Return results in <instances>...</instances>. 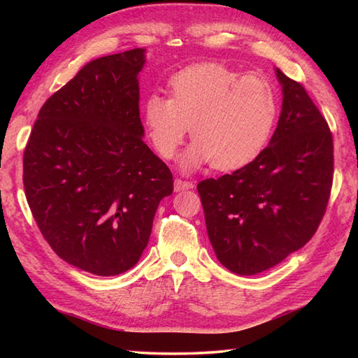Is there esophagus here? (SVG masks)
<instances>
[{"mask_svg": "<svg viewBox=\"0 0 358 358\" xmlns=\"http://www.w3.org/2000/svg\"><path fill=\"white\" fill-rule=\"evenodd\" d=\"M194 183L192 181H187V180H181V178H175L173 181V189L175 191H183V189H192Z\"/></svg>", "mask_w": 358, "mask_h": 358, "instance_id": "esophagus-1", "label": "esophagus"}]
</instances>
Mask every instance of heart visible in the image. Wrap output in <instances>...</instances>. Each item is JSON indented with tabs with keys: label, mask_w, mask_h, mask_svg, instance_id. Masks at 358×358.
I'll use <instances>...</instances> for the list:
<instances>
[{
	"label": "heart",
	"mask_w": 358,
	"mask_h": 358,
	"mask_svg": "<svg viewBox=\"0 0 358 358\" xmlns=\"http://www.w3.org/2000/svg\"><path fill=\"white\" fill-rule=\"evenodd\" d=\"M169 90L171 99L151 94L145 101V128L156 153L172 159L191 126L194 142L181 159L186 172L207 162L220 171L250 164L273 132L278 98L265 76L196 64L177 72Z\"/></svg>",
	"instance_id": "obj_1"
}]
</instances>
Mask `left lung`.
<instances>
[{
  "label": "left lung",
  "mask_w": 358,
  "mask_h": 358,
  "mask_svg": "<svg viewBox=\"0 0 358 358\" xmlns=\"http://www.w3.org/2000/svg\"><path fill=\"white\" fill-rule=\"evenodd\" d=\"M282 107L268 147L234 173L197 185L210 243L232 273L282 262L316 234L333 183V138L303 85L276 69Z\"/></svg>",
  "instance_id": "left-lung-1"
}]
</instances>
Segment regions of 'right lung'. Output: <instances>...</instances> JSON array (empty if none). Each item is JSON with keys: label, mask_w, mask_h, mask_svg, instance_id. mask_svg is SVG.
Segmentation results:
<instances>
[{"label": "right lung", "mask_w": 358, "mask_h": 358, "mask_svg": "<svg viewBox=\"0 0 358 358\" xmlns=\"http://www.w3.org/2000/svg\"><path fill=\"white\" fill-rule=\"evenodd\" d=\"M143 48L93 59L45 101L23 153L25 196L59 257L88 273L134 266L172 172L147 143L138 110Z\"/></svg>", "instance_id": "right-lung-1"}]
</instances>
